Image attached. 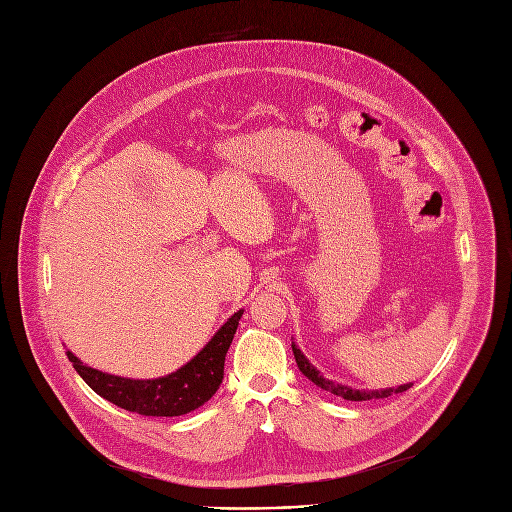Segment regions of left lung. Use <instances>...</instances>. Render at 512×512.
<instances>
[{
  "label": "left lung",
  "mask_w": 512,
  "mask_h": 512,
  "mask_svg": "<svg viewBox=\"0 0 512 512\" xmlns=\"http://www.w3.org/2000/svg\"><path fill=\"white\" fill-rule=\"evenodd\" d=\"M291 348H293V355H295V361H297L299 371H301L309 381H313V383H316L318 387H322V389H326V391L334 393V396H340V398L350 400V402H365V400L389 398L391 393H402V391H406V389H410V387H412V383H404V385H400V387H396V389H393V387H389V389H377V391L352 389V387H346V385H340V383H334V381L326 379V377H324L316 367H313V365L305 359V355H303V352L295 346V342L291 344Z\"/></svg>",
  "instance_id": "8db88e82"
}]
</instances>
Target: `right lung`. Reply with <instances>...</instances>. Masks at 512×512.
I'll use <instances>...</instances> for the list:
<instances>
[{
  "mask_svg": "<svg viewBox=\"0 0 512 512\" xmlns=\"http://www.w3.org/2000/svg\"><path fill=\"white\" fill-rule=\"evenodd\" d=\"M244 309L215 332L205 348L178 371L157 379H127L92 369L67 350V359L80 377L114 406L137 412L141 416H182L213 398L223 381L227 348L238 330Z\"/></svg>",
  "mask_w": 512,
  "mask_h": 512,
  "instance_id": "add662e5",
  "label": "right lung"
}]
</instances>
